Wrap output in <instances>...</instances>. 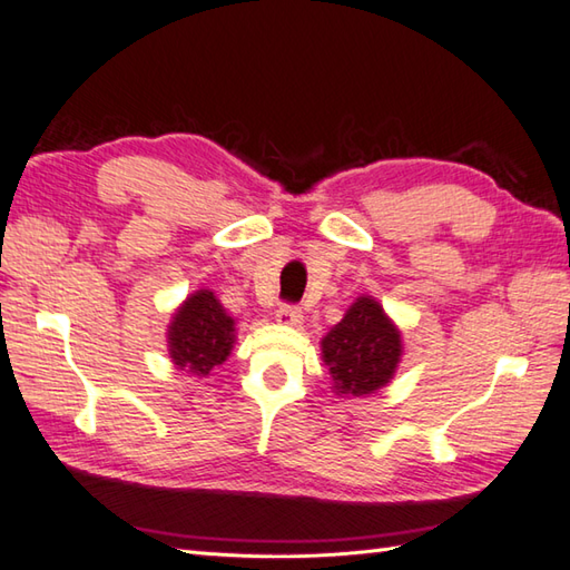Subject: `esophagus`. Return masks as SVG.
<instances>
[{"mask_svg": "<svg viewBox=\"0 0 570 570\" xmlns=\"http://www.w3.org/2000/svg\"><path fill=\"white\" fill-rule=\"evenodd\" d=\"M275 322L283 326H297V324H302V309L295 305H283L275 312Z\"/></svg>", "mask_w": 570, "mask_h": 570, "instance_id": "esophagus-1", "label": "esophagus"}]
</instances>
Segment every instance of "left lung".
Instances as JSON below:
<instances>
[{"label": "left lung", "instance_id": "obj_1", "mask_svg": "<svg viewBox=\"0 0 570 570\" xmlns=\"http://www.w3.org/2000/svg\"><path fill=\"white\" fill-rule=\"evenodd\" d=\"M402 334L377 299L363 295L322 338V358L336 395L361 397L385 387L397 371Z\"/></svg>", "mask_w": 570, "mask_h": 570}]
</instances>
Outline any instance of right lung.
Segmentation results:
<instances>
[{
  "label": "right lung",
  "mask_w": 570,
  "mask_h": 570,
  "mask_svg": "<svg viewBox=\"0 0 570 570\" xmlns=\"http://www.w3.org/2000/svg\"><path fill=\"white\" fill-rule=\"evenodd\" d=\"M234 324L212 289H197L173 314L168 326L173 363L193 375H209L214 365L229 358L236 341Z\"/></svg>",
  "instance_id": "obj_1"
}]
</instances>
